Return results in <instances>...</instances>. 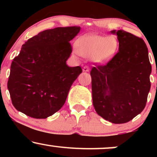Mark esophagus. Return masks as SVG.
<instances>
[{
    "label": "esophagus",
    "mask_w": 157,
    "mask_h": 157,
    "mask_svg": "<svg viewBox=\"0 0 157 157\" xmlns=\"http://www.w3.org/2000/svg\"><path fill=\"white\" fill-rule=\"evenodd\" d=\"M89 70H90L89 67V66H84L83 68H82V71H83L84 72H89Z\"/></svg>",
    "instance_id": "1"
}]
</instances>
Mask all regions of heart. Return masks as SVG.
<instances>
[{
  "label": "heart",
  "instance_id": "1",
  "mask_svg": "<svg viewBox=\"0 0 157 157\" xmlns=\"http://www.w3.org/2000/svg\"><path fill=\"white\" fill-rule=\"evenodd\" d=\"M120 43L115 36L86 34L77 40L76 54L80 53L85 57H90L94 63L106 65L111 62L117 54Z\"/></svg>",
  "mask_w": 157,
  "mask_h": 157
}]
</instances>
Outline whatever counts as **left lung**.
Returning a JSON list of instances; mask_svg holds the SVG:
<instances>
[{
	"instance_id": "obj_1",
	"label": "left lung",
	"mask_w": 157,
	"mask_h": 157,
	"mask_svg": "<svg viewBox=\"0 0 157 157\" xmlns=\"http://www.w3.org/2000/svg\"><path fill=\"white\" fill-rule=\"evenodd\" d=\"M119 52L105 66L91 69L93 105L97 114L114 124L129 122L145 109L151 89L148 50L140 37L119 30Z\"/></svg>"
}]
</instances>
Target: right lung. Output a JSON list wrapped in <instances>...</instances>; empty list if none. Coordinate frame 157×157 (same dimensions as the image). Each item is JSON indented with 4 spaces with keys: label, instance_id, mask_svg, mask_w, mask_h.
I'll use <instances>...</instances> for the list:
<instances>
[{
    "label": "right lung",
    "instance_id": "right-lung-1",
    "mask_svg": "<svg viewBox=\"0 0 157 157\" xmlns=\"http://www.w3.org/2000/svg\"><path fill=\"white\" fill-rule=\"evenodd\" d=\"M80 27H57L29 39L13 59L7 87L14 107L31 117L46 119L64 105L71 85L82 73L70 67L69 44Z\"/></svg>",
    "mask_w": 157,
    "mask_h": 157
}]
</instances>
